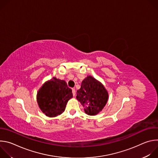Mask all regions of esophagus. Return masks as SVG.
I'll use <instances>...</instances> for the list:
<instances>
[{"label":"esophagus","instance_id":"1","mask_svg":"<svg viewBox=\"0 0 158 158\" xmlns=\"http://www.w3.org/2000/svg\"><path fill=\"white\" fill-rule=\"evenodd\" d=\"M72 91H73V96H75L76 95V90H75V89H72Z\"/></svg>","mask_w":158,"mask_h":158}]
</instances>
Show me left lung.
<instances>
[{"instance_id":"left-lung-1","label":"left lung","mask_w":158,"mask_h":158,"mask_svg":"<svg viewBox=\"0 0 158 158\" xmlns=\"http://www.w3.org/2000/svg\"><path fill=\"white\" fill-rule=\"evenodd\" d=\"M77 99L85 107L84 111L90 116L97 114L105 106L108 93L104 85L92 76L84 79L77 91Z\"/></svg>"}]
</instances>
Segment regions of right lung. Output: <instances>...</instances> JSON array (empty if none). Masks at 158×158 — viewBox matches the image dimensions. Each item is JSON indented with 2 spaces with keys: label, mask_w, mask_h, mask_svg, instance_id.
Returning a JSON list of instances; mask_svg holds the SVG:
<instances>
[{
  "label": "right lung",
  "mask_w": 158,
  "mask_h": 158,
  "mask_svg": "<svg viewBox=\"0 0 158 158\" xmlns=\"http://www.w3.org/2000/svg\"><path fill=\"white\" fill-rule=\"evenodd\" d=\"M72 98V90L65 81L53 77L39 89L37 99L43 113L55 117L64 111L67 101Z\"/></svg>",
  "instance_id": "obj_1"
}]
</instances>
